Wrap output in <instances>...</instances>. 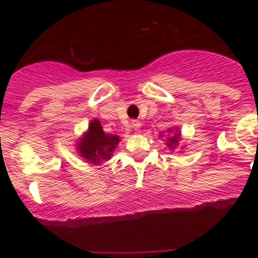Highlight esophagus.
Wrapping results in <instances>:
<instances>
[{
  "label": "esophagus",
  "instance_id": "obj_1",
  "mask_svg": "<svg viewBox=\"0 0 258 258\" xmlns=\"http://www.w3.org/2000/svg\"><path fill=\"white\" fill-rule=\"evenodd\" d=\"M132 126H133L134 129H140L141 121H138V120H132Z\"/></svg>",
  "mask_w": 258,
  "mask_h": 258
}]
</instances>
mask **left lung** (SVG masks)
Here are the masks:
<instances>
[{
  "label": "left lung",
  "instance_id": "left-lung-1",
  "mask_svg": "<svg viewBox=\"0 0 258 258\" xmlns=\"http://www.w3.org/2000/svg\"><path fill=\"white\" fill-rule=\"evenodd\" d=\"M170 132H172V129H170ZM178 141H179V134H173L172 137H169V138H168V146H169V147H174L175 145H177V143H178Z\"/></svg>",
  "mask_w": 258,
  "mask_h": 258
}]
</instances>
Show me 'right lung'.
<instances>
[{
	"mask_svg": "<svg viewBox=\"0 0 258 258\" xmlns=\"http://www.w3.org/2000/svg\"><path fill=\"white\" fill-rule=\"evenodd\" d=\"M118 141V136L104 133L102 124L95 118L89 125V131L84 134V138L79 142V151L84 159L98 164L102 160H108Z\"/></svg>",
	"mask_w": 258,
	"mask_h": 258,
	"instance_id": "right-lung-1",
	"label": "right lung"
}]
</instances>
